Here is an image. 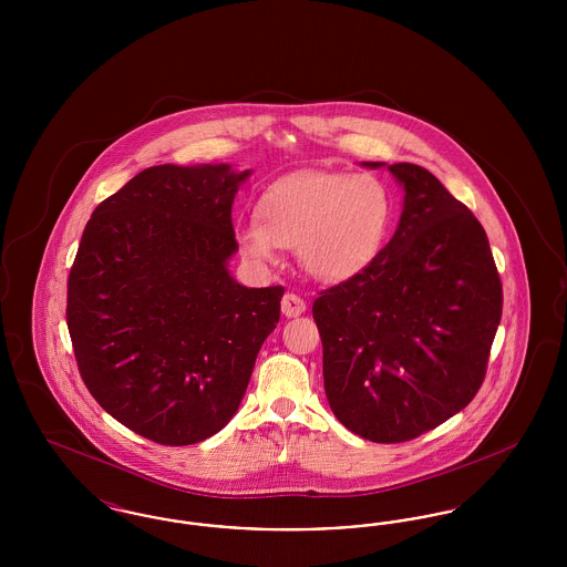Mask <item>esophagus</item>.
I'll return each instance as SVG.
<instances>
[{
    "label": "esophagus",
    "mask_w": 567,
    "mask_h": 567,
    "mask_svg": "<svg viewBox=\"0 0 567 567\" xmlns=\"http://www.w3.org/2000/svg\"><path fill=\"white\" fill-rule=\"evenodd\" d=\"M280 308L285 317H299L301 312H306V301L296 293H287L280 301Z\"/></svg>",
    "instance_id": "obj_1"
}]
</instances>
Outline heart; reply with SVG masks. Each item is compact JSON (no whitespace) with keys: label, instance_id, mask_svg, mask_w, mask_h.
Wrapping results in <instances>:
<instances>
[{"label":"heart","instance_id":"obj_1","mask_svg":"<svg viewBox=\"0 0 567 567\" xmlns=\"http://www.w3.org/2000/svg\"><path fill=\"white\" fill-rule=\"evenodd\" d=\"M393 204L370 174L303 169L271 183L238 243L257 266H274L296 248L299 266L321 282H342L377 259Z\"/></svg>","mask_w":567,"mask_h":567}]
</instances>
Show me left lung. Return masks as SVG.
Masks as SVG:
<instances>
[{
  "label": "left lung",
  "mask_w": 567,
  "mask_h": 567,
  "mask_svg": "<svg viewBox=\"0 0 567 567\" xmlns=\"http://www.w3.org/2000/svg\"><path fill=\"white\" fill-rule=\"evenodd\" d=\"M389 169L404 187L393 238L312 303L329 405L347 430L380 444L414 440L474 400L502 319V280L478 218L425 167Z\"/></svg>",
  "instance_id": "left-lung-1"
}]
</instances>
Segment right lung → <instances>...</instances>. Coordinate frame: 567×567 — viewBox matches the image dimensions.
<instances>
[{
    "label": "right lung",
    "instance_id": "1",
    "mask_svg": "<svg viewBox=\"0 0 567 567\" xmlns=\"http://www.w3.org/2000/svg\"><path fill=\"white\" fill-rule=\"evenodd\" d=\"M250 169L153 165L89 218L68 278L79 372L112 419L165 446L220 432L280 319L282 287L248 289L231 206Z\"/></svg>",
    "mask_w": 567,
    "mask_h": 567
}]
</instances>
